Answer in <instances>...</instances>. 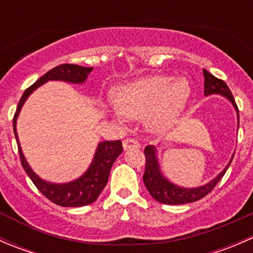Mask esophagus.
<instances>
[{"instance_id":"34e87169","label":"esophagus","mask_w":253,"mask_h":253,"mask_svg":"<svg viewBox=\"0 0 253 253\" xmlns=\"http://www.w3.org/2000/svg\"><path fill=\"white\" fill-rule=\"evenodd\" d=\"M122 145H124L125 150L131 149V148H139V147H141L139 142L137 141V139L131 138V137H129V138L124 139V142H122Z\"/></svg>"}]
</instances>
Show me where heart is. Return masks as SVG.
I'll list each match as a JSON object with an SVG mask.
<instances>
[{"label":"heart","mask_w":253,"mask_h":253,"mask_svg":"<svg viewBox=\"0 0 253 253\" xmlns=\"http://www.w3.org/2000/svg\"><path fill=\"white\" fill-rule=\"evenodd\" d=\"M190 96V86L183 79L155 76L137 81L117 93L119 106L112 114L119 120L143 119L154 128H165L178 116Z\"/></svg>","instance_id":"1"}]
</instances>
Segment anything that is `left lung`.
Segmentation results:
<instances>
[{"instance_id":"obj_1","label":"left lung","mask_w":253,"mask_h":253,"mask_svg":"<svg viewBox=\"0 0 253 253\" xmlns=\"http://www.w3.org/2000/svg\"><path fill=\"white\" fill-rule=\"evenodd\" d=\"M203 76H205L206 95H211V94H221V95L228 98L229 100L233 103V105L235 106L237 111V115H239V109H237L235 99H234L231 90L229 89V86L226 85L225 82H224L223 79L214 77L211 73H209L208 71L206 70H203ZM144 155L145 170L144 175H143L144 185L145 187H147V190L149 191L150 196H152L155 201H158V202L160 203H164V205H185V203L196 202V201L206 197V196L218 185V182L223 178V176L225 175L226 170L230 167L234 158H231L228 167H226L220 174L216 176L214 180H211V182L207 183V185L197 188H182L178 187V186L172 185L171 182H169L167 178L163 177V175L160 174L157 155H155V148L153 147V145H147V147L144 148Z\"/></svg>"}]
</instances>
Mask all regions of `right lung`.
<instances>
[{
    "mask_svg": "<svg viewBox=\"0 0 253 253\" xmlns=\"http://www.w3.org/2000/svg\"><path fill=\"white\" fill-rule=\"evenodd\" d=\"M93 67H82L78 65H71V63H63V65L56 66L52 70L45 73L42 77H40L34 84L25 89L18 103L16 114L13 116V131L16 136V141L18 144V150H19L20 163H22L23 169L25 170L27 175L29 176L30 180L33 181L38 190L51 201L52 203L62 207H82L93 203L99 195L101 193L103 188L108 183L109 175L115 160L117 159L122 153V143L120 139L117 141H105L99 144L96 149L95 157H94L93 163L88 171L85 172L81 178L73 181L70 183H63V185H55V183L46 182L42 180L39 176L34 174L30 167L28 165L24 155H23L22 149H20L19 142H18L16 122L17 117L19 115L20 109L23 104L27 100L29 94L34 91L38 86L44 84L47 81H65L70 83H83Z\"/></svg>",
    "mask_w": 253,
    "mask_h": 253,
    "instance_id": "add662e5",
    "label": "right lung"
}]
</instances>
